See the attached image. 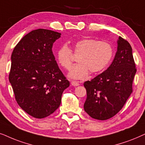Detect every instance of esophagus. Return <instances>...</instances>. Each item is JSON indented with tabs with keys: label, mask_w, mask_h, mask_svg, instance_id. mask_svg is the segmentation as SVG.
<instances>
[{
	"label": "esophagus",
	"mask_w": 145,
	"mask_h": 145,
	"mask_svg": "<svg viewBox=\"0 0 145 145\" xmlns=\"http://www.w3.org/2000/svg\"><path fill=\"white\" fill-rule=\"evenodd\" d=\"M71 86H80V84H79L78 82H76V81H71Z\"/></svg>",
	"instance_id": "obj_1"
}]
</instances>
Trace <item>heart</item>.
Returning <instances> with one entry per match:
<instances>
[{"mask_svg": "<svg viewBox=\"0 0 145 145\" xmlns=\"http://www.w3.org/2000/svg\"><path fill=\"white\" fill-rule=\"evenodd\" d=\"M74 53L80 54L77 57L78 63L71 67L68 77L76 80L86 78L89 74L103 71L109 65L113 56L111 44L92 38H84L74 44ZM57 62L65 69H69L73 62L72 52L67 44H62L57 49Z\"/></svg>", "mask_w": 145, "mask_h": 145, "instance_id": "heart-1", "label": "heart"}]
</instances>
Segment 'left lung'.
Listing matches in <instances>:
<instances>
[{
  "mask_svg": "<svg viewBox=\"0 0 145 145\" xmlns=\"http://www.w3.org/2000/svg\"><path fill=\"white\" fill-rule=\"evenodd\" d=\"M117 42V52L109 67L84 84L87 91L84 110L98 120H107L116 115L133 91L137 69L132 48L121 36Z\"/></svg>",
  "mask_w": 145,
  "mask_h": 145,
  "instance_id": "left-lung-1",
  "label": "left lung"
}]
</instances>
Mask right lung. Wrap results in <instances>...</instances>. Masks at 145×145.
<instances>
[{
	"mask_svg": "<svg viewBox=\"0 0 145 145\" xmlns=\"http://www.w3.org/2000/svg\"><path fill=\"white\" fill-rule=\"evenodd\" d=\"M61 34L37 29L25 35L11 56L9 82L19 106L28 115L42 119L59 107L69 86L53 54V44Z\"/></svg>",
	"mask_w": 145,
	"mask_h": 145,
	"instance_id": "right-lung-1",
	"label": "right lung"
}]
</instances>
